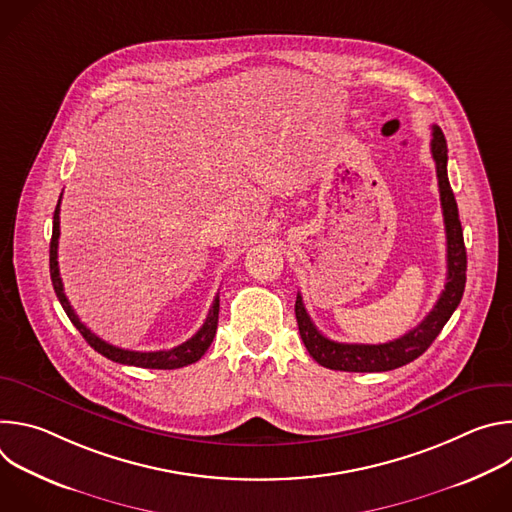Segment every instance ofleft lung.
Masks as SVG:
<instances>
[{
    "label": "left lung",
    "mask_w": 512,
    "mask_h": 512,
    "mask_svg": "<svg viewBox=\"0 0 512 512\" xmlns=\"http://www.w3.org/2000/svg\"><path fill=\"white\" fill-rule=\"evenodd\" d=\"M431 156L440 186V200L444 210V225L448 239V277L446 287L435 302L431 312L413 330L397 340L385 344H346L326 338L310 320L302 296L296 300V318L300 336L310 356L332 371L346 373H383L403 367V364L421 356L431 342L442 332L454 310L458 308L466 287V247L458 216V204L448 180V143L442 129L433 125L431 131Z\"/></svg>",
    "instance_id": "obj_1"
}]
</instances>
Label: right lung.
Segmentation results:
<instances>
[{
	"mask_svg": "<svg viewBox=\"0 0 512 512\" xmlns=\"http://www.w3.org/2000/svg\"><path fill=\"white\" fill-rule=\"evenodd\" d=\"M62 198V194H60ZM58 237H60V200L56 204L54 210V221H52V239H50V279L56 291V298L60 302V306L64 308L68 320L77 326V330L83 334V338L103 356H107L113 362L119 364H129V367H141V369H162V371H172V369H180L186 367V364H192L196 360L202 358V354L208 350V346L212 344V338L216 334V326H218V296L214 298L208 316L202 324V328L188 338L186 342L170 348V350H154V352H139V350H125L119 346H113L109 342H105L103 338H99L95 332H91L72 310L70 302L64 296V287H62V279H60V271H58Z\"/></svg>",
	"mask_w": 512,
	"mask_h": 512,
	"instance_id": "obj_1",
	"label": "right lung"
}]
</instances>
